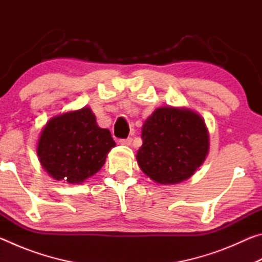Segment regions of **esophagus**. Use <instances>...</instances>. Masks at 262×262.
Wrapping results in <instances>:
<instances>
[{
    "label": "esophagus",
    "instance_id": "1",
    "mask_svg": "<svg viewBox=\"0 0 262 262\" xmlns=\"http://www.w3.org/2000/svg\"><path fill=\"white\" fill-rule=\"evenodd\" d=\"M132 139L130 137H128V139H125V140H120L119 142H120V144L122 145H130L132 144Z\"/></svg>",
    "mask_w": 262,
    "mask_h": 262
}]
</instances>
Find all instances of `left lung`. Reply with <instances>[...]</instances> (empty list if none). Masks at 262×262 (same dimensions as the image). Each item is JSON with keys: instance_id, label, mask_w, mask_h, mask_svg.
<instances>
[{"instance_id": "1", "label": "left lung", "mask_w": 262, "mask_h": 262, "mask_svg": "<svg viewBox=\"0 0 262 262\" xmlns=\"http://www.w3.org/2000/svg\"><path fill=\"white\" fill-rule=\"evenodd\" d=\"M136 155L142 171L155 183L176 185L189 179L209 152V133L202 117L186 107L164 106L142 126Z\"/></svg>"}]
</instances>
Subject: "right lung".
I'll return each mask as SVG.
<instances>
[{"instance_id": "1", "label": "right lung", "mask_w": 262, "mask_h": 262, "mask_svg": "<svg viewBox=\"0 0 262 262\" xmlns=\"http://www.w3.org/2000/svg\"><path fill=\"white\" fill-rule=\"evenodd\" d=\"M113 147L110 130L97 125L85 106L51 118L39 135L37 155L53 179L75 185L95 176Z\"/></svg>"}]
</instances>
